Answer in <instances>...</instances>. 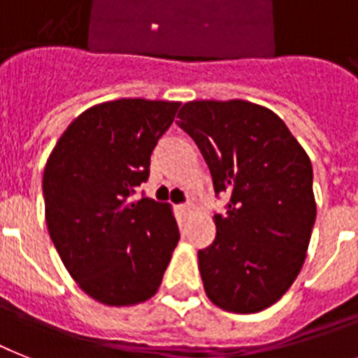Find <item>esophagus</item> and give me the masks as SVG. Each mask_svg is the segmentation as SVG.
I'll use <instances>...</instances> for the list:
<instances>
[{
    "mask_svg": "<svg viewBox=\"0 0 358 358\" xmlns=\"http://www.w3.org/2000/svg\"><path fill=\"white\" fill-rule=\"evenodd\" d=\"M178 211L182 215H189V213H191V211H193V208H191V204H189V202H187V204L178 206Z\"/></svg>",
    "mask_w": 358,
    "mask_h": 358,
    "instance_id": "esophagus-1",
    "label": "esophagus"
}]
</instances>
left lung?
<instances>
[{
	"instance_id": "1",
	"label": "left lung",
	"mask_w": 358,
	"mask_h": 358,
	"mask_svg": "<svg viewBox=\"0 0 358 358\" xmlns=\"http://www.w3.org/2000/svg\"><path fill=\"white\" fill-rule=\"evenodd\" d=\"M178 117L229 199L213 245L199 250L206 294L229 313H259L303 266L316 219L309 156L281 117L248 101H191Z\"/></svg>"
}]
</instances>
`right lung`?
I'll return each mask as SVG.
<instances>
[{"label":"right lung","mask_w":358,"mask_h":358,"mask_svg":"<svg viewBox=\"0 0 358 358\" xmlns=\"http://www.w3.org/2000/svg\"><path fill=\"white\" fill-rule=\"evenodd\" d=\"M180 103L117 99L69 124L43 169L45 222L64 266L104 305L143 303L180 239L169 204L141 196L150 154Z\"/></svg>","instance_id":"right-lung-1"}]
</instances>
